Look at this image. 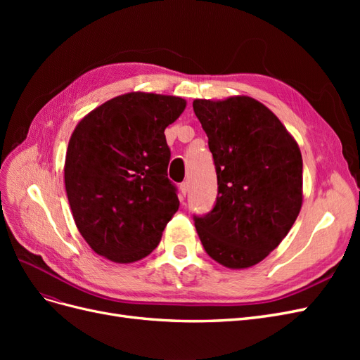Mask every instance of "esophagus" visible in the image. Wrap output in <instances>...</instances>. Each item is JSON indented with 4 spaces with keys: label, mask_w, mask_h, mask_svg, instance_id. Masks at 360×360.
Wrapping results in <instances>:
<instances>
[{
    "label": "esophagus",
    "mask_w": 360,
    "mask_h": 360,
    "mask_svg": "<svg viewBox=\"0 0 360 360\" xmlns=\"http://www.w3.org/2000/svg\"><path fill=\"white\" fill-rule=\"evenodd\" d=\"M180 192H181V197H186V193L189 192V183L188 181H183L180 184Z\"/></svg>",
    "instance_id": "obj_1"
}]
</instances>
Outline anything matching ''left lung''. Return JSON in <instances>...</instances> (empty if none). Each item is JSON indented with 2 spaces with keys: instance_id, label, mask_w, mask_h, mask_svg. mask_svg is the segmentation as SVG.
Returning a JSON list of instances; mask_svg holds the SVG:
<instances>
[{
  "instance_id": "obj_1",
  "label": "left lung",
  "mask_w": 360,
  "mask_h": 360,
  "mask_svg": "<svg viewBox=\"0 0 360 360\" xmlns=\"http://www.w3.org/2000/svg\"><path fill=\"white\" fill-rule=\"evenodd\" d=\"M217 176L213 209L193 214L200 240L217 263L250 267L291 230L302 207V155L279 118L246 96L193 101Z\"/></svg>"
}]
</instances>
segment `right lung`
<instances>
[{
    "instance_id": "1",
    "label": "right lung",
    "mask_w": 360,
    "mask_h": 360,
    "mask_svg": "<svg viewBox=\"0 0 360 360\" xmlns=\"http://www.w3.org/2000/svg\"><path fill=\"white\" fill-rule=\"evenodd\" d=\"M184 106L176 96L127 93L73 130L64 183L75 224L96 254L134 263L159 245L180 205L163 132Z\"/></svg>"
}]
</instances>
